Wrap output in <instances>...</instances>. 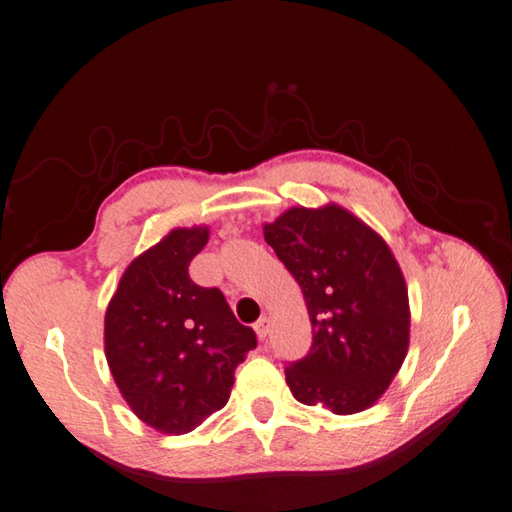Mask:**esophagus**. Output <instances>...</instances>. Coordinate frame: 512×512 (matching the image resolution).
<instances>
[{
  "mask_svg": "<svg viewBox=\"0 0 512 512\" xmlns=\"http://www.w3.org/2000/svg\"><path fill=\"white\" fill-rule=\"evenodd\" d=\"M254 330H256V336L260 341H265L267 339V334H269V318L267 316H263L260 318V321L254 325Z\"/></svg>",
  "mask_w": 512,
  "mask_h": 512,
  "instance_id": "obj_1",
  "label": "esophagus"
}]
</instances>
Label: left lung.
<instances>
[{
  "mask_svg": "<svg viewBox=\"0 0 512 512\" xmlns=\"http://www.w3.org/2000/svg\"><path fill=\"white\" fill-rule=\"evenodd\" d=\"M263 234L312 323L310 354L285 370L294 399L334 414L372 408L410 345L408 285L392 249L336 202L289 207Z\"/></svg>",
  "mask_w": 512,
  "mask_h": 512,
  "instance_id": "1",
  "label": "left lung"
}]
</instances>
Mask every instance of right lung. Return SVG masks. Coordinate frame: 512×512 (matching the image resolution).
<instances>
[{"label": "right lung", "instance_id": "1", "mask_svg": "<svg viewBox=\"0 0 512 512\" xmlns=\"http://www.w3.org/2000/svg\"><path fill=\"white\" fill-rule=\"evenodd\" d=\"M207 225L176 227L124 269L104 314V354L122 399L162 435H187L225 408L256 347L216 287L189 278Z\"/></svg>", "mask_w": 512, "mask_h": 512}]
</instances>
